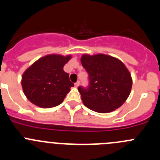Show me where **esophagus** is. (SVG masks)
Returning <instances> with one entry per match:
<instances>
[{"label": "esophagus", "mask_w": 160, "mask_h": 160, "mask_svg": "<svg viewBox=\"0 0 160 160\" xmlns=\"http://www.w3.org/2000/svg\"><path fill=\"white\" fill-rule=\"evenodd\" d=\"M79 85H80V81L76 82V83H75V86H76V87H78Z\"/></svg>", "instance_id": "esophagus-1"}]
</instances>
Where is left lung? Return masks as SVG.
<instances>
[{
    "label": "left lung",
    "mask_w": 160,
    "mask_h": 160,
    "mask_svg": "<svg viewBox=\"0 0 160 160\" xmlns=\"http://www.w3.org/2000/svg\"><path fill=\"white\" fill-rule=\"evenodd\" d=\"M80 61L89 80L88 88H78L85 106L100 113L110 112L121 106L132 87V78L125 65L104 54L83 55Z\"/></svg>",
    "instance_id": "8db88e82"
}]
</instances>
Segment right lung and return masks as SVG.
Returning <instances> with one entry per match:
<instances>
[{
    "label": "right lung",
    "instance_id": "obj_1",
    "mask_svg": "<svg viewBox=\"0 0 160 160\" xmlns=\"http://www.w3.org/2000/svg\"><path fill=\"white\" fill-rule=\"evenodd\" d=\"M71 55H48L29 66L22 77L23 92L32 103L41 108H52L63 102L73 83L63 66Z\"/></svg>",
    "mask_w": 160,
    "mask_h": 160
}]
</instances>
